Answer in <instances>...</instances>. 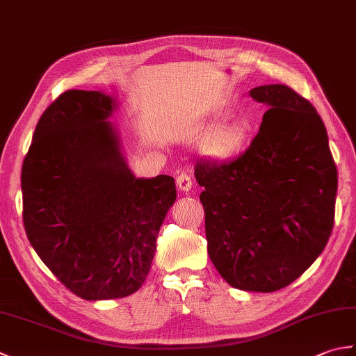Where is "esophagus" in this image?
<instances>
[{"label":"esophagus","mask_w":356,"mask_h":356,"mask_svg":"<svg viewBox=\"0 0 356 356\" xmlns=\"http://www.w3.org/2000/svg\"><path fill=\"white\" fill-rule=\"evenodd\" d=\"M176 184H177V186H179V190L190 191L191 186H193V179H191L190 174L180 172L179 176L176 177Z\"/></svg>","instance_id":"34e87169"}]
</instances>
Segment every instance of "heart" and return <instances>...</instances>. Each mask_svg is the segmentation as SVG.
<instances>
[{"label":"heart","mask_w":356,"mask_h":356,"mask_svg":"<svg viewBox=\"0 0 356 356\" xmlns=\"http://www.w3.org/2000/svg\"><path fill=\"white\" fill-rule=\"evenodd\" d=\"M243 138L245 131L240 125H222L209 133L205 143H203V148L209 156L226 157L238 148L240 143L243 142Z\"/></svg>","instance_id":"1"}]
</instances>
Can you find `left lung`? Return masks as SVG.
Listing matches in <instances>:
<instances>
[{
    "label": "left lung",
    "instance_id": "1",
    "mask_svg": "<svg viewBox=\"0 0 356 356\" xmlns=\"http://www.w3.org/2000/svg\"><path fill=\"white\" fill-rule=\"evenodd\" d=\"M269 105L245 153L195 162L208 254L232 287L274 292L316 260L334 228L338 172L314 105L283 84L251 90Z\"/></svg>",
    "mask_w": 356,
    "mask_h": 356
}]
</instances>
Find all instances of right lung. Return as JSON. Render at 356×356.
Instances as JSON below:
<instances>
[{
    "label": "right lung",
    "instance_id": "add662e5",
    "mask_svg": "<svg viewBox=\"0 0 356 356\" xmlns=\"http://www.w3.org/2000/svg\"><path fill=\"white\" fill-rule=\"evenodd\" d=\"M99 92L67 90L38 120L22 162V222L53 275L84 300L131 295L145 282L165 216L171 176L136 179Z\"/></svg>",
    "mask_w": 356,
    "mask_h": 356
}]
</instances>
